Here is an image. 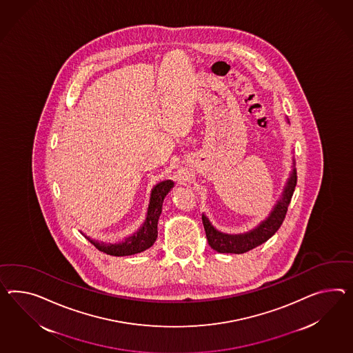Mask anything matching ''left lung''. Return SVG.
<instances>
[{
    "mask_svg": "<svg viewBox=\"0 0 353 353\" xmlns=\"http://www.w3.org/2000/svg\"><path fill=\"white\" fill-rule=\"evenodd\" d=\"M296 184H297V172H296L294 160H293V170L290 172L288 181L281 193V199L272 208L270 215L266 217V220H263L260 225L256 226L254 229L243 234L221 233L212 226L208 217L202 215V223H203L210 247L219 253H244L256 248L260 244L265 243L278 232V229L283 224Z\"/></svg>",
    "mask_w": 353,
    "mask_h": 353,
    "instance_id": "1",
    "label": "left lung"
}]
</instances>
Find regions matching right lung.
Masks as SVG:
<instances>
[{
  "mask_svg": "<svg viewBox=\"0 0 353 353\" xmlns=\"http://www.w3.org/2000/svg\"><path fill=\"white\" fill-rule=\"evenodd\" d=\"M174 187V181H163L156 184L151 192L150 203L147 208V216H145L143 225L141 226L136 233L125 238L124 242L120 243H103L91 239L90 236L84 235L101 252L108 253L111 256H130L136 253L143 252L147 248H150L154 243L157 238V223L159 217L163 211V199Z\"/></svg>",
  "mask_w": 353,
  "mask_h": 353,
  "instance_id": "obj_1",
  "label": "right lung"
}]
</instances>
